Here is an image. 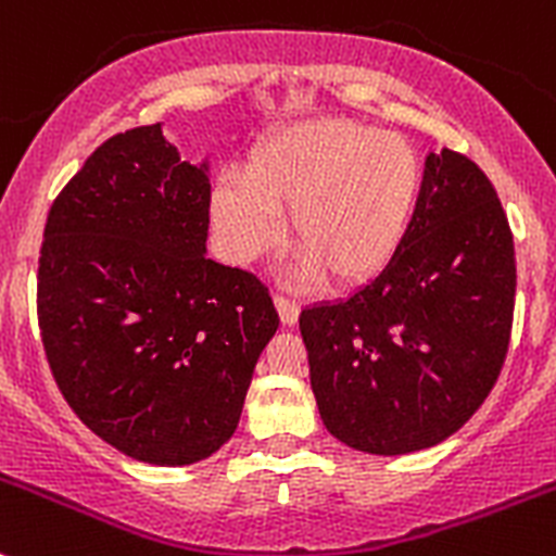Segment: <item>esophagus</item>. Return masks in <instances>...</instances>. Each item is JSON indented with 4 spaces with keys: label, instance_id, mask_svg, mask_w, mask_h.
Returning <instances> with one entry per match:
<instances>
[{
    "label": "esophagus",
    "instance_id": "1",
    "mask_svg": "<svg viewBox=\"0 0 556 556\" xmlns=\"http://www.w3.org/2000/svg\"><path fill=\"white\" fill-rule=\"evenodd\" d=\"M274 306H277L279 320H282L285 326H295V323H299V312H301V306L295 304V301L285 299V295H274Z\"/></svg>",
    "mask_w": 556,
    "mask_h": 556
}]
</instances>
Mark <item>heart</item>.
Listing matches in <instances>:
<instances>
[{"mask_svg":"<svg viewBox=\"0 0 556 556\" xmlns=\"http://www.w3.org/2000/svg\"><path fill=\"white\" fill-rule=\"evenodd\" d=\"M421 192V165L402 135L353 118H306L257 138L239 185L212 192V225L225 257L257 261L282 239L295 274L350 290L386 271Z\"/></svg>","mask_w":556,"mask_h":556,"instance_id":"heart-1","label":"heart"}]
</instances>
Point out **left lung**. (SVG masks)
Here are the masks:
<instances>
[{
	"mask_svg": "<svg viewBox=\"0 0 556 556\" xmlns=\"http://www.w3.org/2000/svg\"><path fill=\"white\" fill-rule=\"evenodd\" d=\"M514 295V236L492 181L465 154L432 152L386 271L299 317L328 432L377 456L459 432L503 369Z\"/></svg>",
	"mask_w": 556,
	"mask_h": 556,
	"instance_id": "1",
	"label": "left lung"
}]
</instances>
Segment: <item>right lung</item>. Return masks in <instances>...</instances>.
<instances>
[{
	"label": "right lung",
	"instance_id": "add662e5",
	"mask_svg": "<svg viewBox=\"0 0 556 556\" xmlns=\"http://www.w3.org/2000/svg\"><path fill=\"white\" fill-rule=\"evenodd\" d=\"M208 163L163 124L108 138L48 212L37 317L73 413L138 462L195 465L239 427L279 315L250 271L206 257Z\"/></svg>",
	"mask_w": 556,
	"mask_h": 556
}]
</instances>
